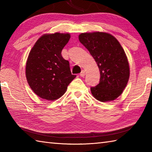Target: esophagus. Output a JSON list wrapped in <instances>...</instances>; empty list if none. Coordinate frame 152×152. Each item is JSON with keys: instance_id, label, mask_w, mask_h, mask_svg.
I'll use <instances>...</instances> for the list:
<instances>
[{"instance_id": "34e87169", "label": "esophagus", "mask_w": 152, "mask_h": 152, "mask_svg": "<svg viewBox=\"0 0 152 152\" xmlns=\"http://www.w3.org/2000/svg\"><path fill=\"white\" fill-rule=\"evenodd\" d=\"M80 76H81V77H85V71L84 70H83L81 72V73H80Z\"/></svg>"}]
</instances>
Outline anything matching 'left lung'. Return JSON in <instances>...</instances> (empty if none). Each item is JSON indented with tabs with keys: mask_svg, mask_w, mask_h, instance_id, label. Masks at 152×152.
<instances>
[{
	"mask_svg": "<svg viewBox=\"0 0 152 152\" xmlns=\"http://www.w3.org/2000/svg\"><path fill=\"white\" fill-rule=\"evenodd\" d=\"M79 40L93 57L101 74L99 83L91 88L93 96L101 102L116 99L130 77L129 63L122 45L115 37L103 31L81 33Z\"/></svg>",
	"mask_w": 152,
	"mask_h": 152,
	"instance_id": "1",
	"label": "left lung"
}]
</instances>
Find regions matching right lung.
Instances as JSON below:
<instances>
[{"instance_id": "1", "label": "right lung", "mask_w": 152, "mask_h": 152, "mask_svg": "<svg viewBox=\"0 0 152 152\" xmlns=\"http://www.w3.org/2000/svg\"><path fill=\"white\" fill-rule=\"evenodd\" d=\"M71 38L70 34H45L31 48L26 64V77L36 95L55 101L64 94L75 78L69 63L63 58L61 51Z\"/></svg>"}]
</instances>
